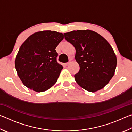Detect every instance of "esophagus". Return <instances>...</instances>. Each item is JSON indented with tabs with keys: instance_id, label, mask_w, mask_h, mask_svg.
<instances>
[{
	"instance_id": "1",
	"label": "esophagus",
	"mask_w": 132,
	"mask_h": 132,
	"mask_svg": "<svg viewBox=\"0 0 132 132\" xmlns=\"http://www.w3.org/2000/svg\"><path fill=\"white\" fill-rule=\"evenodd\" d=\"M70 62H68V63H65V66H69V64H70Z\"/></svg>"
}]
</instances>
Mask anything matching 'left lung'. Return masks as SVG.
I'll return each instance as SVG.
<instances>
[{
  "mask_svg": "<svg viewBox=\"0 0 132 132\" xmlns=\"http://www.w3.org/2000/svg\"><path fill=\"white\" fill-rule=\"evenodd\" d=\"M66 41L75 46L80 70L75 75L77 83L89 92L103 88L115 74L117 58L109 42L90 30L64 33Z\"/></svg>",
  "mask_w": 132,
  "mask_h": 132,
  "instance_id": "left-lung-1",
  "label": "left lung"
}]
</instances>
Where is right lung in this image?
I'll return each mask as SVG.
<instances>
[{"mask_svg": "<svg viewBox=\"0 0 132 132\" xmlns=\"http://www.w3.org/2000/svg\"><path fill=\"white\" fill-rule=\"evenodd\" d=\"M63 34L44 30L31 35L20 48L15 59L17 75L24 86L38 93L56 82L63 66L56 61L55 49Z\"/></svg>", "mask_w": 132, "mask_h": 132, "instance_id": "1", "label": "right lung"}]
</instances>
